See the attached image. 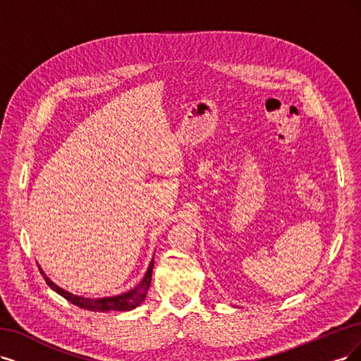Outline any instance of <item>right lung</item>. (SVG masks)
Wrapping results in <instances>:
<instances>
[{"instance_id": "right-lung-1", "label": "right lung", "mask_w": 361, "mask_h": 361, "mask_svg": "<svg viewBox=\"0 0 361 361\" xmlns=\"http://www.w3.org/2000/svg\"><path fill=\"white\" fill-rule=\"evenodd\" d=\"M153 266H154V260L150 262L149 269H147V272H145L144 278L140 281V284L133 287L132 290H129L126 293H122V295H117V296L97 298V299L77 296V295H73V293H70V291L61 288L59 286H56L55 283L51 281V279L43 272V269L39 268V266H38V268H39V272L43 274L47 286L51 290H55L58 295H61L62 298H65L66 300L71 302L73 305L78 306V308L93 311V312H106V311H132V310H135L137 306H140L144 302L145 296H147V291H149V288H150Z\"/></svg>"}]
</instances>
